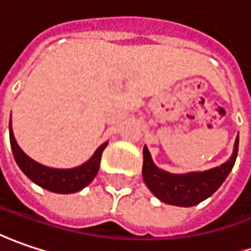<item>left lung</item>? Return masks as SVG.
I'll list each match as a JSON object with an SVG mask.
<instances>
[{
  "instance_id": "obj_1",
  "label": "left lung",
  "mask_w": 251,
  "mask_h": 251,
  "mask_svg": "<svg viewBox=\"0 0 251 251\" xmlns=\"http://www.w3.org/2000/svg\"><path fill=\"white\" fill-rule=\"evenodd\" d=\"M239 150V135L234 140L233 153L224 164L205 170L190 171L184 174H174L166 170L158 169L154 164L150 151L143 147V181L150 192L161 202L176 206H194L209 198L218 190L229 173L232 171Z\"/></svg>"
}]
</instances>
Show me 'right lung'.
<instances>
[{"label":"right lung","mask_w":251,"mask_h":251,"mask_svg":"<svg viewBox=\"0 0 251 251\" xmlns=\"http://www.w3.org/2000/svg\"><path fill=\"white\" fill-rule=\"evenodd\" d=\"M9 140H11L14 158L19 166V169L22 170V173L29 180L38 184L39 187L50 192H56V194H73L87 187L97 176L100 170L102 151L108 145V142L102 143L95 150V153L90 157V160L82 163L81 166H77L73 169H54V167L43 166L38 161H35L19 147L14 136L11 122H9Z\"/></svg>","instance_id":"1"}]
</instances>
